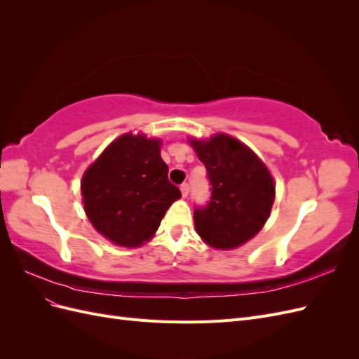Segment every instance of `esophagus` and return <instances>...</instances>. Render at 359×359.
Here are the masks:
<instances>
[{"mask_svg": "<svg viewBox=\"0 0 359 359\" xmlns=\"http://www.w3.org/2000/svg\"><path fill=\"white\" fill-rule=\"evenodd\" d=\"M180 189H181V194H182V196L187 198V194H189V191H190V186H189V184H187V182L181 184Z\"/></svg>", "mask_w": 359, "mask_h": 359, "instance_id": "1", "label": "esophagus"}]
</instances>
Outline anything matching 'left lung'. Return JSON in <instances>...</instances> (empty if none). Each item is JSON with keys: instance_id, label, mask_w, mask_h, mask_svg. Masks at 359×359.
<instances>
[{"instance_id": "left-lung-1", "label": "left lung", "mask_w": 359, "mask_h": 359, "mask_svg": "<svg viewBox=\"0 0 359 359\" xmlns=\"http://www.w3.org/2000/svg\"><path fill=\"white\" fill-rule=\"evenodd\" d=\"M190 144L211 184L210 202L194 210L198 233L215 248L244 244L262 229L273 208V177L252 149L227 135Z\"/></svg>"}]
</instances>
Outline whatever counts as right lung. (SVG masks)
Wrapping results in <instances>:
<instances>
[{
    "label": "right lung",
    "mask_w": 359,
    "mask_h": 359,
    "mask_svg": "<svg viewBox=\"0 0 359 359\" xmlns=\"http://www.w3.org/2000/svg\"><path fill=\"white\" fill-rule=\"evenodd\" d=\"M160 140L132 133L118 137L82 178L85 212L118 245L137 247L158 229L181 191L168 178Z\"/></svg>",
    "instance_id": "right-lung-1"
}]
</instances>
